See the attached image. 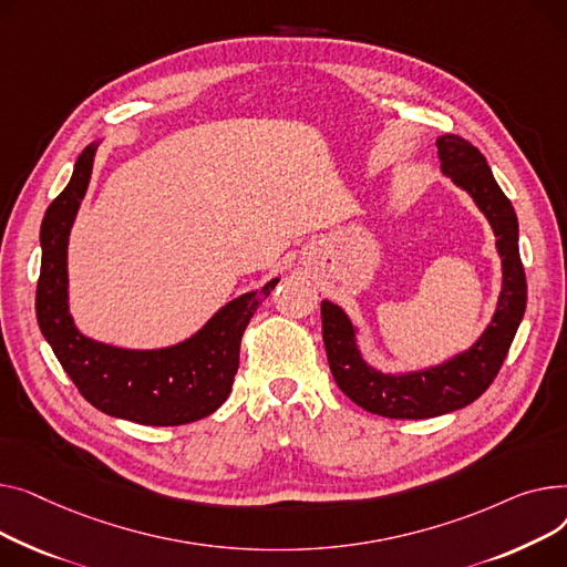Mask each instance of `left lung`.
I'll return each instance as SVG.
<instances>
[{
  "label": "left lung",
  "mask_w": 567,
  "mask_h": 567,
  "mask_svg": "<svg viewBox=\"0 0 567 567\" xmlns=\"http://www.w3.org/2000/svg\"><path fill=\"white\" fill-rule=\"evenodd\" d=\"M442 174L467 192L489 221L502 258V292L483 334L442 363L416 371H380L359 346V324L331 299H322V339L331 375L352 403L386 419H430L467 408L492 384L526 309L519 260V226L513 204L496 185L483 153L457 135L437 137Z\"/></svg>",
  "instance_id": "obj_1"
}]
</instances>
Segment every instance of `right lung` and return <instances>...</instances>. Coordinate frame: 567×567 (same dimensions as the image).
<instances>
[{"instance_id": "right-lung-1", "label": "right lung", "mask_w": 567, "mask_h": 567, "mask_svg": "<svg viewBox=\"0 0 567 567\" xmlns=\"http://www.w3.org/2000/svg\"><path fill=\"white\" fill-rule=\"evenodd\" d=\"M97 146L93 142L82 151L69 185L41 224L39 327L63 371L95 410L140 425H183L210 416L230 393L245 329L279 277L230 299L174 346L118 348L82 334L69 305V243Z\"/></svg>"}]
</instances>
